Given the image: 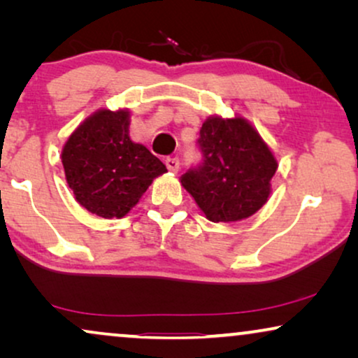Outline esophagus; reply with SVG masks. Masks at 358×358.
<instances>
[{
	"label": "esophagus",
	"instance_id": "1",
	"mask_svg": "<svg viewBox=\"0 0 358 358\" xmlns=\"http://www.w3.org/2000/svg\"><path fill=\"white\" fill-rule=\"evenodd\" d=\"M166 166H168V169L173 171V173H178V171H179V159L178 158H166Z\"/></svg>",
	"mask_w": 358,
	"mask_h": 358
}]
</instances>
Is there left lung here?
Wrapping results in <instances>:
<instances>
[{
    "label": "left lung",
    "instance_id": "8db88e82",
    "mask_svg": "<svg viewBox=\"0 0 358 358\" xmlns=\"http://www.w3.org/2000/svg\"><path fill=\"white\" fill-rule=\"evenodd\" d=\"M202 161L180 178L208 220L238 222L267 202L277 161L241 117H210L197 140Z\"/></svg>",
    "mask_w": 358,
    "mask_h": 358
}]
</instances>
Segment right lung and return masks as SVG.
I'll list each match as a JSON object with an SVG mask.
<instances>
[{
  "instance_id": "add662e5",
  "label": "right lung",
  "mask_w": 358,
  "mask_h": 358,
  "mask_svg": "<svg viewBox=\"0 0 358 358\" xmlns=\"http://www.w3.org/2000/svg\"><path fill=\"white\" fill-rule=\"evenodd\" d=\"M129 112L99 110L86 119L63 146L66 182L91 213L122 218L138 203L166 166L129 135Z\"/></svg>"
}]
</instances>
